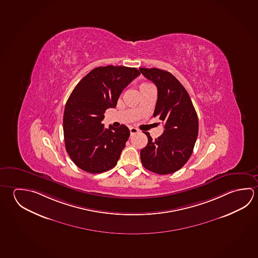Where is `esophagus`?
I'll return each instance as SVG.
<instances>
[{
    "label": "esophagus",
    "mask_w": 258,
    "mask_h": 258,
    "mask_svg": "<svg viewBox=\"0 0 258 258\" xmlns=\"http://www.w3.org/2000/svg\"><path fill=\"white\" fill-rule=\"evenodd\" d=\"M130 131H131V135H134V134H137L138 132H139V130L138 128H136V127H130Z\"/></svg>",
    "instance_id": "1"
}]
</instances>
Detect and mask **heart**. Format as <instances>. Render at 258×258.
<instances>
[{"label": "heart", "instance_id": "heart-1", "mask_svg": "<svg viewBox=\"0 0 258 258\" xmlns=\"http://www.w3.org/2000/svg\"><path fill=\"white\" fill-rule=\"evenodd\" d=\"M148 85H150V84H147V83H144V84H141L140 87L148 86Z\"/></svg>", "mask_w": 258, "mask_h": 258}]
</instances>
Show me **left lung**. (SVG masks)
I'll return each mask as SVG.
<instances>
[{"mask_svg":"<svg viewBox=\"0 0 258 258\" xmlns=\"http://www.w3.org/2000/svg\"><path fill=\"white\" fill-rule=\"evenodd\" d=\"M140 73L158 88L153 116H158L165 130L140 150L145 168L159 175L177 171L187 162L199 135V118L185 88L171 73L157 68H140Z\"/></svg>","mask_w":258,"mask_h":258,"instance_id":"8db88e82","label":"left lung"}]
</instances>
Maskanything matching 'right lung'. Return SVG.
Instances as JSON below:
<instances>
[{
	"instance_id": "add662e5",
	"label": "right lung",
	"mask_w": 258,
	"mask_h": 258,
	"mask_svg": "<svg viewBox=\"0 0 258 258\" xmlns=\"http://www.w3.org/2000/svg\"><path fill=\"white\" fill-rule=\"evenodd\" d=\"M125 66L93 69L74 88L65 105V147L77 167L91 174L102 173L117 165L130 137L125 125L104 128L106 109L117 106L123 90L140 75Z\"/></svg>"
}]
</instances>
